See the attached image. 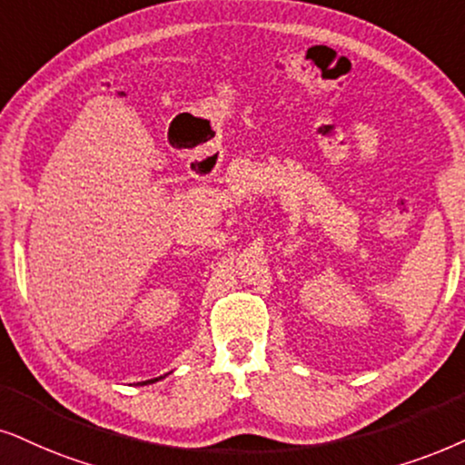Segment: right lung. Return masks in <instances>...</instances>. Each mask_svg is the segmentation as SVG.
Here are the masks:
<instances>
[{
	"instance_id": "obj_1",
	"label": "right lung",
	"mask_w": 465,
	"mask_h": 465,
	"mask_svg": "<svg viewBox=\"0 0 465 465\" xmlns=\"http://www.w3.org/2000/svg\"><path fill=\"white\" fill-rule=\"evenodd\" d=\"M158 380H163V375H161V378H156V380H148V381H143V384H152V381H158Z\"/></svg>"
}]
</instances>
